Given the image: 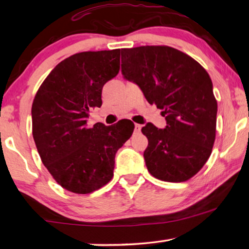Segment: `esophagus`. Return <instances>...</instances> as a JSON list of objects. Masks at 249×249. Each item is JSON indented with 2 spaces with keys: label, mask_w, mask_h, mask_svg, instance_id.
<instances>
[{
  "label": "esophagus",
  "mask_w": 249,
  "mask_h": 249,
  "mask_svg": "<svg viewBox=\"0 0 249 249\" xmlns=\"http://www.w3.org/2000/svg\"><path fill=\"white\" fill-rule=\"evenodd\" d=\"M142 125L141 124H135V132H141Z\"/></svg>",
  "instance_id": "obj_1"
}]
</instances>
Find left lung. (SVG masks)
I'll return each mask as SVG.
<instances>
[{
  "instance_id": "8db88e82",
  "label": "left lung",
  "mask_w": 249,
  "mask_h": 249,
  "mask_svg": "<svg viewBox=\"0 0 249 249\" xmlns=\"http://www.w3.org/2000/svg\"><path fill=\"white\" fill-rule=\"evenodd\" d=\"M122 72L166 116V128L148 123L147 169L168 182L191 179L208 161L216 132L217 102L209 73L189 54L169 46L121 49Z\"/></svg>"
}]
</instances>
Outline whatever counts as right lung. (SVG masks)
Here are the masks:
<instances>
[{
	"instance_id": "right-lung-1",
	"label": "right lung",
	"mask_w": 249,
	"mask_h": 249,
	"mask_svg": "<svg viewBox=\"0 0 249 249\" xmlns=\"http://www.w3.org/2000/svg\"><path fill=\"white\" fill-rule=\"evenodd\" d=\"M120 71V49L74 53L54 67L32 105L33 137L40 159L58 184L88 195L113 178L116 151L134 123L87 126L91 108L102 105V88Z\"/></svg>"
}]
</instances>
